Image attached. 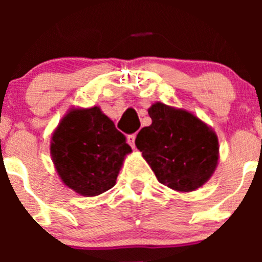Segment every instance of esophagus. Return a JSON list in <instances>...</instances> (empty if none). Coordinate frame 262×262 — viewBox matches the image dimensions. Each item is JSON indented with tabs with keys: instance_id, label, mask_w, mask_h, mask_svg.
<instances>
[{
	"instance_id": "esophagus-1",
	"label": "esophagus",
	"mask_w": 262,
	"mask_h": 262,
	"mask_svg": "<svg viewBox=\"0 0 262 262\" xmlns=\"http://www.w3.org/2000/svg\"><path fill=\"white\" fill-rule=\"evenodd\" d=\"M126 142H128L129 146H132V148L136 147V143H134V142H136V134H129V136L126 137Z\"/></svg>"
}]
</instances>
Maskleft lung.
<instances>
[{"instance_id":"8db88e82","label":"left lung","mask_w":262,"mask_h":262,"mask_svg":"<svg viewBox=\"0 0 262 262\" xmlns=\"http://www.w3.org/2000/svg\"><path fill=\"white\" fill-rule=\"evenodd\" d=\"M152 119L136 138V146L157 180L179 192L207 184L219 161L218 136L205 121L185 109L157 101L148 109Z\"/></svg>"}]
</instances>
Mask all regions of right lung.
<instances>
[{
	"label": "right lung",
	"instance_id": "right-lung-1",
	"mask_svg": "<svg viewBox=\"0 0 262 262\" xmlns=\"http://www.w3.org/2000/svg\"><path fill=\"white\" fill-rule=\"evenodd\" d=\"M132 148L100 106L71 107L50 137V157L63 184L82 196L115 185Z\"/></svg>",
	"mask_w": 262,
	"mask_h": 262
}]
</instances>
